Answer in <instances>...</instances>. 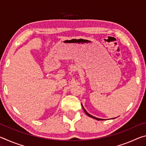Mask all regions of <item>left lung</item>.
Masks as SVG:
<instances>
[{"mask_svg": "<svg viewBox=\"0 0 146 146\" xmlns=\"http://www.w3.org/2000/svg\"><path fill=\"white\" fill-rule=\"evenodd\" d=\"M82 108H83V110H84V112L86 113V114L88 116H89V117H91V118H94V119H96V120H103V119H101V118H97V117H93V116H92V115H91L90 114H89V113L86 111V110L84 109V108L83 107V106L82 105Z\"/></svg>", "mask_w": 146, "mask_h": 146, "instance_id": "obj_1", "label": "left lung"}]
</instances>
